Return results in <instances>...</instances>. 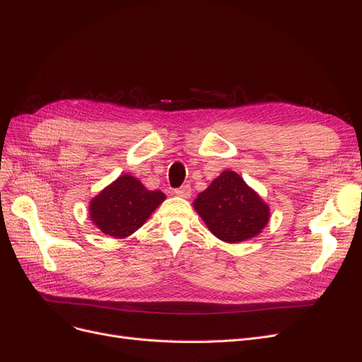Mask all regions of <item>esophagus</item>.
Wrapping results in <instances>:
<instances>
[{"mask_svg": "<svg viewBox=\"0 0 362 362\" xmlns=\"http://www.w3.org/2000/svg\"><path fill=\"white\" fill-rule=\"evenodd\" d=\"M175 194L180 196V198H190V196H192V187H190L189 184H184V185H181L180 189L175 190Z\"/></svg>", "mask_w": 362, "mask_h": 362, "instance_id": "obj_1", "label": "esophagus"}]
</instances>
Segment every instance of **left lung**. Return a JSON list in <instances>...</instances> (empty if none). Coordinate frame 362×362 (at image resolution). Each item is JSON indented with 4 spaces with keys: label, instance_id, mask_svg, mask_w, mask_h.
<instances>
[{
    "label": "left lung",
    "instance_id": "obj_1",
    "mask_svg": "<svg viewBox=\"0 0 362 362\" xmlns=\"http://www.w3.org/2000/svg\"><path fill=\"white\" fill-rule=\"evenodd\" d=\"M196 213L218 240L240 243L266 228L270 208L234 170H223L193 201Z\"/></svg>",
    "mask_w": 362,
    "mask_h": 362
}]
</instances>
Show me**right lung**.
<instances>
[{"mask_svg":"<svg viewBox=\"0 0 362 362\" xmlns=\"http://www.w3.org/2000/svg\"><path fill=\"white\" fill-rule=\"evenodd\" d=\"M166 199L160 190H148L133 175L124 173L89 204L92 223L107 235L125 238L144 225Z\"/></svg>","mask_w":362,"mask_h":362,"instance_id":"obj_1","label":"right lung"}]
</instances>
